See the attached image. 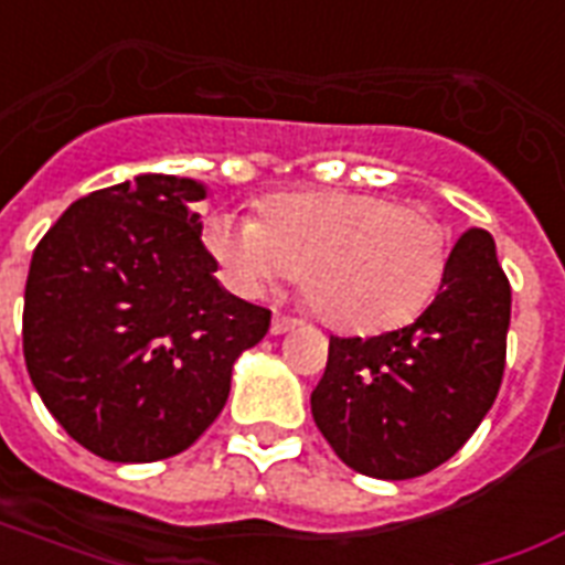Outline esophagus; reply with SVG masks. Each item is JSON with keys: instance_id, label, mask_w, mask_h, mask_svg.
<instances>
[{"instance_id": "1", "label": "esophagus", "mask_w": 565, "mask_h": 565, "mask_svg": "<svg viewBox=\"0 0 565 565\" xmlns=\"http://www.w3.org/2000/svg\"><path fill=\"white\" fill-rule=\"evenodd\" d=\"M297 323H300L297 318H288V315H274V321H270V332H274V335H282V332L295 330Z\"/></svg>"}]
</instances>
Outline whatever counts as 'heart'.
Listing matches in <instances>:
<instances>
[{
	"mask_svg": "<svg viewBox=\"0 0 565 565\" xmlns=\"http://www.w3.org/2000/svg\"><path fill=\"white\" fill-rule=\"evenodd\" d=\"M205 247L242 295L297 274L323 321L348 332L409 323L448 268V230L430 209L356 191L277 194L262 221L214 214Z\"/></svg>",
	"mask_w": 565,
	"mask_h": 565,
	"instance_id": "1",
	"label": "heart"
}]
</instances>
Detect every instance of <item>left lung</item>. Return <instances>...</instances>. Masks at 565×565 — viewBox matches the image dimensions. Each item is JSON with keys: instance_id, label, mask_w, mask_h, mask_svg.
I'll return each instance as SVG.
<instances>
[{"instance_id": "1", "label": "left lung", "mask_w": 565, "mask_h": 565, "mask_svg": "<svg viewBox=\"0 0 565 565\" xmlns=\"http://www.w3.org/2000/svg\"><path fill=\"white\" fill-rule=\"evenodd\" d=\"M507 327L510 279L492 235L471 226L415 323L371 339L330 335L327 371L312 392L318 430L360 475L422 478L450 460L495 404Z\"/></svg>"}]
</instances>
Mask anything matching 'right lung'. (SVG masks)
<instances>
[{"label": "right lung", "mask_w": 565, "mask_h": 565, "mask_svg": "<svg viewBox=\"0 0 565 565\" xmlns=\"http://www.w3.org/2000/svg\"><path fill=\"white\" fill-rule=\"evenodd\" d=\"M194 179L141 173L82 196L34 247L23 353L55 422L96 457L156 462L221 415L233 365L270 327L223 291Z\"/></svg>", "instance_id": "obj_1"}]
</instances>
